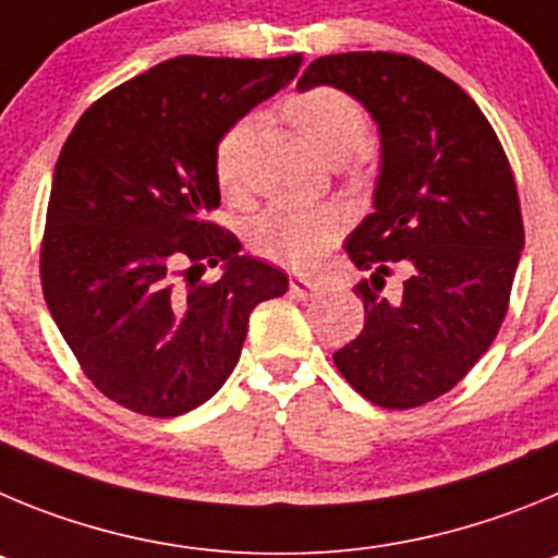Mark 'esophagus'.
I'll return each mask as SVG.
<instances>
[{
  "label": "esophagus",
  "instance_id": "obj_1",
  "mask_svg": "<svg viewBox=\"0 0 558 558\" xmlns=\"http://www.w3.org/2000/svg\"><path fill=\"white\" fill-rule=\"evenodd\" d=\"M289 286H291V294H298V298H314L316 291H319V286L314 283V280L308 278H300V275H291L289 278Z\"/></svg>",
  "mask_w": 558,
  "mask_h": 558
}]
</instances>
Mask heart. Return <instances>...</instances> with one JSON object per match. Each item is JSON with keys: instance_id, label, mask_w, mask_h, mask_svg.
Instances as JSON below:
<instances>
[{"instance_id": "b5f03b06", "label": "heart", "mask_w": 558, "mask_h": 558, "mask_svg": "<svg viewBox=\"0 0 558 558\" xmlns=\"http://www.w3.org/2000/svg\"><path fill=\"white\" fill-rule=\"evenodd\" d=\"M286 117L305 142L328 160H344L361 149L366 138V113L350 94L316 85L294 92L283 102ZM250 119H239L222 133L214 149V174L222 192H235L242 183V155L250 135ZM339 235L333 210L300 203H275L250 228V244L258 255L286 267L308 269L323 258Z\"/></svg>"}]
</instances>
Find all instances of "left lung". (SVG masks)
Instances as JSON below:
<instances>
[{"label":"left lung","instance_id":"1","mask_svg":"<svg viewBox=\"0 0 558 558\" xmlns=\"http://www.w3.org/2000/svg\"><path fill=\"white\" fill-rule=\"evenodd\" d=\"M350 94L378 124L373 214L344 250L364 330L333 361L359 395L414 409L453 389L489 350L509 308L525 233L514 174L478 105L423 60L344 52L314 60L298 88ZM391 266L407 272L383 294Z\"/></svg>","mask_w":558,"mask_h":558}]
</instances>
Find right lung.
<instances>
[{
    "mask_svg": "<svg viewBox=\"0 0 558 558\" xmlns=\"http://www.w3.org/2000/svg\"><path fill=\"white\" fill-rule=\"evenodd\" d=\"M303 54L163 60L85 110L54 163L41 286L85 375L119 405L178 416L222 389L250 314L289 278L210 222L225 130L298 77ZM223 264L214 284L190 272Z\"/></svg>",
    "mask_w": 558,
    "mask_h": 558,
    "instance_id": "1",
    "label": "right lung"
}]
</instances>
